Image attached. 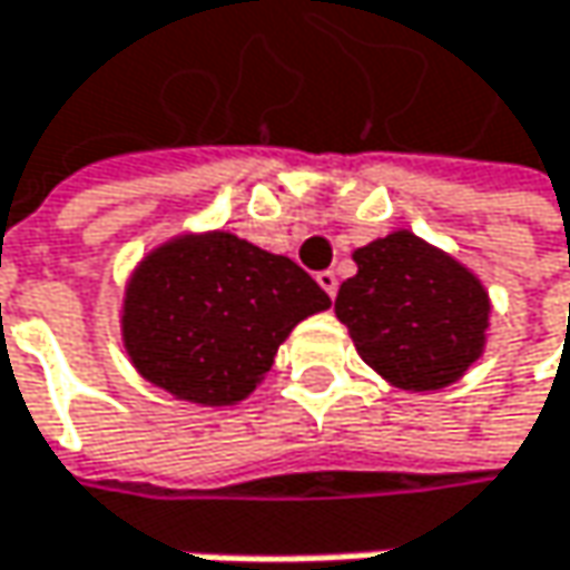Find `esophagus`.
Masks as SVG:
<instances>
[{
    "label": "esophagus",
    "mask_w": 570,
    "mask_h": 570,
    "mask_svg": "<svg viewBox=\"0 0 570 570\" xmlns=\"http://www.w3.org/2000/svg\"><path fill=\"white\" fill-rule=\"evenodd\" d=\"M316 284L323 286L330 296H336V289H338V277L333 274V271H323V274H316Z\"/></svg>",
    "instance_id": "obj_1"
}]
</instances>
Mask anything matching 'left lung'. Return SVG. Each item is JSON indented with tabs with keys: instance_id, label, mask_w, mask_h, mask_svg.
<instances>
[{
	"instance_id": "8db88e82",
	"label": "left lung",
	"mask_w": 570,
	"mask_h": 570,
	"mask_svg": "<svg viewBox=\"0 0 570 570\" xmlns=\"http://www.w3.org/2000/svg\"><path fill=\"white\" fill-rule=\"evenodd\" d=\"M358 274L338 286L336 316L365 365L401 391H440L483 355L490 293L456 257L411 232L352 254Z\"/></svg>"
}]
</instances>
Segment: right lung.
Listing matches in <instances>:
<instances>
[{
  "label": "right lung",
  "mask_w": 570,
  "mask_h": 570,
  "mask_svg": "<svg viewBox=\"0 0 570 570\" xmlns=\"http://www.w3.org/2000/svg\"><path fill=\"white\" fill-rule=\"evenodd\" d=\"M323 309V286L284 254L232 232H188L136 264L120 336L149 385L232 407L264 382L293 326Z\"/></svg>",
  "instance_id": "obj_1"
}]
</instances>
